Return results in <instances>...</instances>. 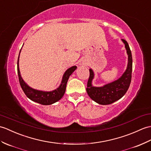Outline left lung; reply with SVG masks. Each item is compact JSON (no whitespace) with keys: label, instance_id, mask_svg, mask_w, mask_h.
<instances>
[{"label":"left lung","instance_id":"8db88e82","mask_svg":"<svg viewBox=\"0 0 151 151\" xmlns=\"http://www.w3.org/2000/svg\"><path fill=\"white\" fill-rule=\"evenodd\" d=\"M122 40L125 44L128 55V64L127 69L120 78L102 87H94L92 85L94 72L91 69H89V78L86 91L91 99L99 104L108 105L120 100L127 91L130 86L132 70V54L127 41L124 39Z\"/></svg>","mask_w":151,"mask_h":151}]
</instances>
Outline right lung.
<instances>
[{
	"label": "right lung",
	"mask_w": 151,
	"mask_h": 151,
	"mask_svg": "<svg viewBox=\"0 0 151 151\" xmlns=\"http://www.w3.org/2000/svg\"><path fill=\"white\" fill-rule=\"evenodd\" d=\"M19 60V56L18 58V61H17V72H18L19 82L23 91L25 93L27 97L29 98L30 100L33 101H35L37 103L40 104L42 105H51L57 102V101H58L59 100H60L62 99L65 93L66 85H67V82L69 76L75 71V69L77 68L75 65L73 66V67L69 68L67 71L64 73V74L62 77L60 85V86L57 89L52 91H38L31 88L29 86H28L26 83L24 81L20 75Z\"/></svg>",
	"instance_id": "1"
}]
</instances>
